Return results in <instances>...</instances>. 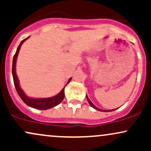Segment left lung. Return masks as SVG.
I'll return each mask as SVG.
<instances>
[{"label": "left lung", "mask_w": 151, "mask_h": 151, "mask_svg": "<svg viewBox=\"0 0 151 151\" xmlns=\"http://www.w3.org/2000/svg\"><path fill=\"white\" fill-rule=\"evenodd\" d=\"M86 99H87L88 102H89V105L91 106L92 107V108H93V109H96V110H97V111H103V112H109V111H113L116 110V109H111V110H104V109H99V108H97V107L96 106H95L94 104H93L92 103V102H91V101H90V99H89V97H88V96H87V95H86ZM117 109H118V108H117Z\"/></svg>", "instance_id": "left-lung-1"}]
</instances>
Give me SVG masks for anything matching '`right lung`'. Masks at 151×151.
<instances>
[{
    "label": "right lung",
    "mask_w": 151,
    "mask_h": 151,
    "mask_svg": "<svg viewBox=\"0 0 151 151\" xmlns=\"http://www.w3.org/2000/svg\"><path fill=\"white\" fill-rule=\"evenodd\" d=\"M30 37H27L25 39H24L23 40L21 41L20 44L19 45L18 49L16 50V52H15L14 58H13V67H12V73H13V81H14L15 87L16 89L17 92H18V95L20 96V97L21 98V99L25 102V104H27L28 106L32 107V108L36 109H40V110H47V109H50L53 107L56 106L58 104H60L61 102L63 101L64 98H65V88L67 86V84L70 82V81L72 80V78L69 79L68 81H67V84L65 86V87L62 89L60 92L58 93L55 96H52V97L49 98H32L30 97V96H27L26 93L24 92V91L21 89L20 86V82H19V79L18 76L16 74V70H15V66H16V61H17V58H18V55L20 51V47L26 40H27Z\"/></svg>",
    "instance_id": "1"
}]
</instances>
